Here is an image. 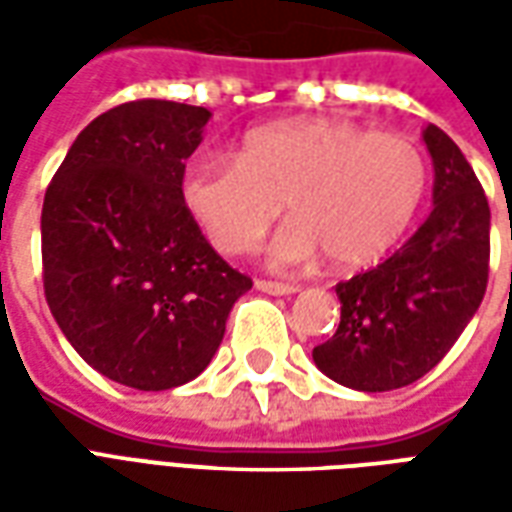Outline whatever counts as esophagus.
<instances>
[{"instance_id": "obj_1", "label": "esophagus", "mask_w": 512, "mask_h": 512, "mask_svg": "<svg viewBox=\"0 0 512 512\" xmlns=\"http://www.w3.org/2000/svg\"><path fill=\"white\" fill-rule=\"evenodd\" d=\"M257 290H263V293H271V296H290V293H296V285H288V282H271V279H257L255 282Z\"/></svg>"}]
</instances>
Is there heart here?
Instances as JSON below:
<instances>
[{"mask_svg": "<svg viewBox=\"0 0 512 512\" xmlns=\"http://www.w3.org/2000/svg\"><path fill=\"white\" fill-rule=\"evenodd\" d=\"M428 164L411 139L345 120H290L246 134L238 158H194L180 191L224 255L255 252L282 202L293 216L271 244L277 266L318 255L334 271L378 263L414 222Z\"/></svg>", "mask_w": 512, "mask_h": 512, "instance_id": "heart-1", "label": "heart"}]
</instances>
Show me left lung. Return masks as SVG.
Segmentation results:
<instances>
[{
	"label": "left lung",
	"instance_id": "1",
	"mask_svg": "<svg viewBox=\"0 0 512 512\" xmlns=\"http://www.w3.org/2000/svg\"><path fill=\"white\" fill-rule=\"evenodd\" d=\"M433 158V211L376 268L337 285L340 326L315 345L321 373L359 392L414 384L447 356L488 285L491 208L461 147L422 131Z\"/></svg>",
	"mask_w": 512,
	"mask_h": 512
}]
</instances>
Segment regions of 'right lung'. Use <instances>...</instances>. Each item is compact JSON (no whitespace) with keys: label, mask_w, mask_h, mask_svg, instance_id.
<instances>
[{"label":"right lung","mask_w":512,"mask_h":512,"mask_svg":"<svg viewBox=\"0 0 512 512\" xmlns=\"http://www.w3.org/2000/svg\"><path fill=\"white\" fill-rule=\"evenodd\" d=\"M208 117L158 98L109 109L76 136L43 200L54 321L93 370L142 392L200 376L252 288L205 241L180 191Z\"/></svg>","instance_id":"1"}]
</instances>
